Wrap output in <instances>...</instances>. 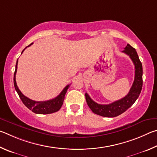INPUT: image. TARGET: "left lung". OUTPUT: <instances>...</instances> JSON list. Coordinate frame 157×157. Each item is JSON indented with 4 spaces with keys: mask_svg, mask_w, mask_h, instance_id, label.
<instances>
[{
    "mask_svg": "<svg viewBox=\"0 0 157 157\" xmlns=\"http://www.w3.org/2000/svg\"><path fill=\"white\" fill-rule=\"evenodd\" d=\"M130 57L135 68V76L132 86L128 94L121 99L114 101L108 105H101L94 102L90 96L86 93V98L89 108L94 114L104 117H115L121 114L130 108L139 97L143 86V67L142 63L136 49L128 44L123 51Z\"/></svg>",
    "mask_w": 157,
    "mask_h": 157,
    "instance_id": "1",
    "label": "left lung"
}]
</instances>
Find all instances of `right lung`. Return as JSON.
<instances>
[{
  "label": "right lung",
  "mask_w": 157,
  "mask_h": 157,
  "mask_svg": "<svg viewBox=\"0 0 157 157\" xmlns=\"http://www.w3.org/2000/svg\"><path fill=\"white\" fill-rule=\"evenodd\" d=\"M32 44V43L30 44V45H29L28 46H27L26 48L23 49V52H22V53H23V51L27 48V47H29ZM17 65H18V60L17 61H16V70L14 71V76H13V85H14V87L16 90V92L18 93L19 97H20L22 102L23 103L24 105H25L27 108L29 109L30 110H32L33 112H34L36 114H52V113H54V112L59 111L63 105V101H64L65 94L66 92H67V90L69 88V87L70 86V85H67V86L63 90V91L60 93L59 95H58L56 98H52L51 100H48L45 101H33L22 94V92L19 90L17 85H16V71H17Z\"/></svg>",
  "instance_id": "1"
}]
</instances>
